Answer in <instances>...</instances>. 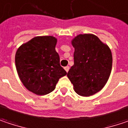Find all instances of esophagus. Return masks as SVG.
<instances>
[{
	"label": "esophagus",
	"mask_w": 128,
	"mask_h": 128,
	"mask_svg": "<svg viewBox=\"0 0 128 128\" xmlns=\"http://www.w3.org/2000/svg\"><path fill=\"white\" fill-rule=\"evenodd\" d=\"M64 70H65V71L66 72H68L69 70H70V66H65V67H64Z\"/></svg>",
	"instance_id": "1"
}]
</instances>
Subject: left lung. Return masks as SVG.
<instances>
[{"label": "left lung", "mask_w": 128, "mask_h": 128, "mask_svg": "<svg viewBox=\"0 0 128 128\" xmlns=\"http://www.w3.org/2000/svg\"><path fill=\"white\" fill-rule=\"evenodd\" d=\"M74 65L67 73L77 94L90 96L99 92L109 78L112 55L109 47L95 34H80L72 40Z\"/></svg>", "instance_id": "1"}]
</instances>
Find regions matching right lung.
<instances>
[{"instance_id": "1", "label": "right lung", "mask_w": 128, "mask_h": 128, "mask_svg": "<svg viewBox=\"0 0 128 128\" xmlns=\"http://www.w3.org/2000/svg\"><path fill=\"white\" fill-rule=\"evenodd\" d=\"M57 38L54 36H37L23 43L15 55L19 78L26 89L43 96L52 92L59 78L66 74L60 66L56 51Z\"/></svg>"}]
</instances>
